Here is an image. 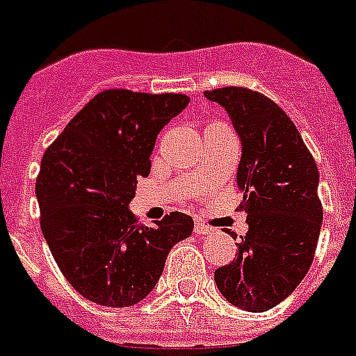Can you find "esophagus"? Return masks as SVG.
Returning a JSON list of instances; mask_svg holds the SVG:
<instances>
[{
	"instance_id": "esophagus-1",
	"label": "esophagus",
	"mask_w": 356,
	"mask_h": 356,
	"mask_svg": "<svg viewBox=\"0 0 356 356\" xmlns=\"http://www.w3.org/2000/svg\"><path fill=\"white\" fill-rule=\"evenodd\" d=\"M194 231L197 234H212V231L214 229L209 227V225H205V223H201V222H195L194 223Z\"/></svg>"
}]
</instances>
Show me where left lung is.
I'll list each match as a JSON object with an SVG mask.
<instances>
[{"label":"left lung","mask_w":356,"mask_h":356,"mask_svg":"<svg viewBox=\"0 0 356 356\" xmlns=\"http://www.w3.org/2000/svg\"><path fill=\"white\" fill-rule=\"evenodd\" d=\"M205 97L227 111L242 142L236 183L249 225L236 259L218 268L214 281L231 305L266 312L298 288L314 260L323 220L320 173L293 122L270 97L242 86Z\"/></svg>","instance_id":"left-lung-1"}]
</instances>
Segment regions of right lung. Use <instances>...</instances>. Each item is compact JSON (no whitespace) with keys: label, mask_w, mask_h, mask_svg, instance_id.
<instances>
[{"label":"right lung","mask_w":356,"mask_h":356,"mask_svg":"<svg viewBox=\"0 0 356 356\" xmlns=\"http://www.w3.org/2000/svg\"><path fill=\"white\" fill-rule=\"evenodd\" d=\"M190 103L183 94L99 92L42 156L40 229L66 281L103 307H133L155 288L168 253L194 231L172 212L153 227L129 211L156 134Z\"/></svg>","instance_id":"obj_1"}]
</instances>
